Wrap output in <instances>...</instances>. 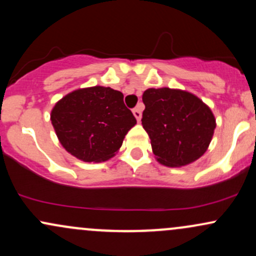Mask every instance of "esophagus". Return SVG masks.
Masks as SVG:
<instances>
[{"instance_id": "esophagus-1", "label": "esophagus", "mask_w": 256, "mask_h": 256, "mask_svg": "<svg viewBox=\"0 0 256 256\" xmlns=\"http://www.w3.org/2000/svg\"><path fill=\"white\" fill-rule=\"evenodd\" d=\"M132 113H134V116H136L137 122H140V118H142V106H140V104H138L136 108H134V110H132Z\"/></svg>"}]
</instances>
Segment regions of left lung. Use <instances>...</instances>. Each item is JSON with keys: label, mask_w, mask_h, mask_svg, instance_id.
Returning a JSON list of instances; mask_svg holds the SVG:
<instances>
[{"label": "left lung", "mask_w": 256, "mask_h": 256, "mask_svg": "<svg viewBox=\"0 0 256 256\" xmlns=\"http://www.w3.org/2000/svg\"><path fill=\"white\" fill-rule=\"evenodd\" d=\"M142 125L162 165L179 167L198 160L212 140L216 119L201 100L186 91L148 89L142 96Z\"/></svg>", "instance_id": "obj_1"}]
</instances>
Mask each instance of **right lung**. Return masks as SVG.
<instances>
[{
    "mask_svg": "<svg viewBox=\"0 0 256 256\" xmlns=\"http://www.w3.org/2000/svg\"><path fill=\"white\" fill-rule=\"evenodd\" d=\"M50 119L64 148L86 162L113 156L137 122L124 104V95L104 86L66 95L55 104Z\"/></svg>",
    "mask_w": 256,
    "mask_h": 256,
    "instance_id": "1",
    "label": "right lung"
}]
</instances>
